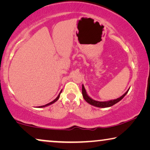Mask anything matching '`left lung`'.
Wrapping results in <instances>:
<instances>
[{
	"instance_id": "obj_1",
	"label": "left lung",
	"mask_w": 150,
	"mask_h": 150,
	"mask_svg": "<svg viewBox=\"0 0 150 150\" xmlns=\"http://www.w3.org/2000/svg\"><path fill=\"white\" fill-rule=\"evenodd\" d=\"M129 89H130V88L127 90L126 93H125L124 95H122L121 97L117 98V99H115V100H108V101H97V100H95L93 99H92V98L89 96L88 95L87 91H86V89H85V87H84V85H82V93H83V96L84 98V99L86 102H87V103H89V104H91L92 106H96V107H99V108H107V107H110V106H112V105H114V104H115L117 103L120 101V100H122L123 98H124V96L126 95L127 93H128Z\"/></svg>"
}]
</instances>
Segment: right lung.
<instances>
[{"label": "right lung", "instance_id": "1", "mask_svg": "<svg viewBox=\"0 0 150 150\" xmlns=\"http://www.w3.org/2000/svg\"><path fill=\"white\" fill-rule=\"evenodd\" d=\"M61 92H62V90H61V91H60V93H59V94L58 95V96H57V97L55 98V99L53 100V101H52L51 102H50V103H48V104H46V105H44V106H39V108H43V107H46V106H49V105H50V104H52L53 103H54L55 102H57V100H59V97H60V94L61 93Z\"/></svg>", "mask_w": 150, "mask_h": 150}]
</instances>
